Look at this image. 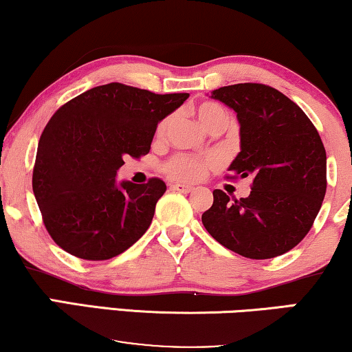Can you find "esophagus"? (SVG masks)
<instances>
[{"label":"esophagus","mask_w":352,"mask_h":352,"mask_svg":"<svg viewBox=\"0 0 352 352\" xmlns=\"http://www.w3.org/2000/svg\"><path fill=\"white\" fill-rule=\"evenodd\" d=\"M172 190L178 191V192H183V195H188V192H191L192 190H195V188L183 185V183H175V185H172Z\"/></svg>","instance_id":"obj_1"}]
</instances>
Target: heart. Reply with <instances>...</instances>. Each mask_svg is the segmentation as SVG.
<instances>
[{"mask_svg": "<svg viewBox=\"0 0 352 352\" xmlns=\"http://www.w3.org/2000/svg\"><path fill=\"white\" fill-rule=\"evenodd\" d=\"M192 113H195L197 121L201 122V126L209 132L223 131L228 124V120H230V115H228L225 108L215 102H202L192 110ZM167 126H169V120L161 121L156 129V135L161 137L166 132ZM217 164H219V157L215 156H191L178 153L166 162L164 170L177 180L196 182L201 180L207 174V170Z\"/></svg>", "mask_w": 352, "mask_h": 352, "instance_id": "1", "label": "heart"}]
</instances>
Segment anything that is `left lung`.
<instances>
[{
	"mask_svg": "<svg viewBox=\"0 0 352 352\" xmlns=\"http://www.w3.org/2000/svg\"><path fill=\"white\" fill-rule=\"evenodd\" d=\"M237 113L241 153L226 178H252L247 197L214 190L202 225L245 258H274L308 234L327 190V155L318 129L277 89L242 82L210 92Z\"/></svg>",
	"mask_w": 352,
	"mask_h": 352,
	"instance_id": "8db88e82",
	"label": "left lung"
}]
</instances>
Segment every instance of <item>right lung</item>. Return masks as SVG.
Segmentation results:
<instances>
[{
    "mask_svg": "<svg viewBox=\"0 0 352 352\" xmlns=\"http://www.w3.org/2000/svg\"><path fill=\"white\" fill-rule=\"evenodd\" d=\"M190 94H155L110 82L54 113L38 143L33 192L54 242L89 261L110 260L145 234L166 183L122 182L126 157L150 153L157 122Z\"/></svg>",
    "mask_w": 352,
    "mask_h": 352,
    "instance_id": "add662e5",
    "label": "right lung"
}]
</instances>
